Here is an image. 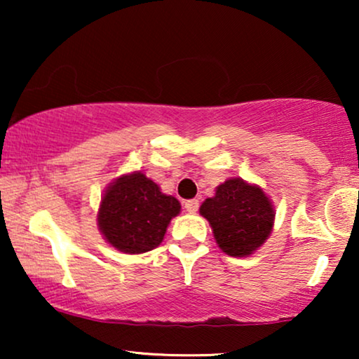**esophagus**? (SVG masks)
Returning a JSON list of instances; mask_svg holds the SVG:
<instances>
[{
	"instance_id": "obj_1",
	"label": "esophagus",
	"mask_w": 359,
	"mask_h": 359,
	"mask_svg": "<svg viewBox=\"0 0 359 359\" xmlns=\"http://www.w3.org/2000/svg\"><path fill=\"white\" fill-rule=\"evenodd\" d=\"M184 208H186V210H188L189 214H196V212H198V209H199V201L198 199L186 201Z\"/></svg>"
}]
</instances>
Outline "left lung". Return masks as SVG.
<instances>
[{"instance_id": "1", "label": "left lung", "mask_w": 359, "mask_h": 359, "mask_svg": "<svg viewBox=\"0 0 359 359\" xmlns=\"http://www.w3.org/2000/svg\"><path fill=\"white\" fill-rule=\"evenodd\" d=\"M199 212L209 220L219 248L230 257L252 255L266 242L274 224L271 201L259 186L242 178L219 184Z\"/></svg>"}]
</instances>
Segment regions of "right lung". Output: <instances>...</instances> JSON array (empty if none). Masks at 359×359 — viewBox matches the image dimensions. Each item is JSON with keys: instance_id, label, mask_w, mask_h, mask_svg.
Returning a JSON list of instances; mask_svg holds the SVG:
<instances>
[{"instance_id": "right-lung-1", "label": "right lung", "mask_w": 359, "mask_h": 359, "mask_svg": "<svg viewBox=\"0 0 359 359\" xmlns=\"http://www.w3.org/2000/svg\"><path fill=\"white\" fill-rule=\"evenodd\" d=\"M180 201L163 194L150 178L134 171L107 186L97 210V227L109 245L122 253L150 252L163 242Z\"/></svg>"}]
</instances>
